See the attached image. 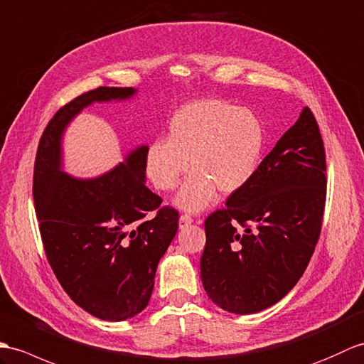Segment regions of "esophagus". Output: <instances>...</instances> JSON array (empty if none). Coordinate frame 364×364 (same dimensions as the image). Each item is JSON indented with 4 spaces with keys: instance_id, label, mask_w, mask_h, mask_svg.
Returning a JSON list of instances; mask_svg holds the SVG:
<instances>
[{
    "instance_id": "1",
    "label": "esophagus",
    "mask_w": 364,
    "mask_h": 364,
    "mask_svg": "<svg viewBox=\"0 0 364 364\" xmlns=\"http://www.w3.org/2000/svg\"><path fill=\"white\" fill-rule=\"evenodd\" d=\"M193 222V218L189 214H181L180 215V228H186L189 226Z\"/></svg>"
}]
</instances>
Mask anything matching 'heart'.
Instances as JSON below:
<instances>
[{"instance_id": "heart-1", "label": "heart", "mask_w": 364, "mask_h": 364, "mask_svg": "<svg viewBox=\"0 0 364 364\" xmlns=\"http://www.w3.org/2000/svg\"><path fill=\"white\" fill-rule=\"evenodd\" d=\"M265 134L259 117L222 99L184 105L168 122L166 139L149 146L146 171L159 191H173L183 175H192L176 196V205L197 213L217 197L239 192L255 176Z\"/></svg>"}]
</instances>
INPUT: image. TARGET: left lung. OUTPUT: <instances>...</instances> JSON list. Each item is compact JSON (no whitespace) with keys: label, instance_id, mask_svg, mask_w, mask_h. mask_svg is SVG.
<instances>
[{"label":"left lung","instance_id":"8db88e82","mask_svg":"<svg viewBox=\"0 0 364 364\" xmlns=\"http://www.w3.org/2000/svg\"><path fill=\"white\" fill-rule=\"evenodd\" d=\"M326 184L324 142L306 107L251 181L205 220L200 269L214 304L256 314L298 284L321 234Z\"/></svg>","mask_w":364,"mask_h":364}]
</instances>
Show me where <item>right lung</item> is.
Segmentation results:
<instances>
[{
    "instance_id": "right-lung-1",
    "label": "right lung",
    "mask_w": 364,
    "mask_h": 364,
    "mask_svg": "<svg viewBox=\"0 0 364 364\" xmlns=\"http://www.w3.org/2000/svg\"><path fill=\"white\" fill-rule=\"evenodd\" d=\"M134 92L99 87L63 105L41 134L33 166V203L49 265L68 296L104 321L129 319L147 307L158 262L178 230V210L161 208V197L146 186L147 146L97 178L80 180L62 171V136L85 107Z\"/></svg>"
}]
</instances>
